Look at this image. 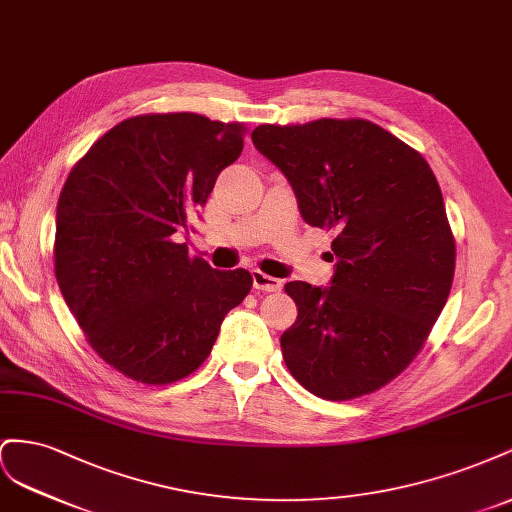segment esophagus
Returning a JSON list of instances; mask_svg holds the SVG:
<instances>
[{
	"instance_id": "34e87169",
	"label": "esophagus",
	"mask_w": 512,
	"mask_h": 512,
	"mask_svg": "<svg viewBox=\"0 0 512 512\" xmlns=\"http://www.w3.org/2000/svg\"><path fill=\"white\" fill-rule=\"evenodd\" d=\"M253 287L261 291H281L283 283L279 279H274L270 274H264L261 270H253Z\"/></svg>"
}]
</instances>
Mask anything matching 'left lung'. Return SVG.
Instances as JSON below:
<instances>
[{
  "label": "left lung",
  "mask_w": 512,
  "mask_h": 512,
  "mask_svg": "<svg viewBox=\"0 0 512 512\" xmlns=\"http://www.w3.org/2000/svg\"><path fill=\"white\" fill-rule=\"evenodd\" d=\"M251 137L304 221L337 231L330 285H285L298 304L281 334L287 369L330 401L382 388L420 352L450 294L455 238L440 184L416 150L367 120L264 124Z\"/></svg>",
  "instance_id": "1"
}]
</instances>
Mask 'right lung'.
<instances>
[{"mask_svg": "<svg viewBox=\"0 0 512 512\" xmlns=\"http://www.w3.org/2000/svg\"><path fill=\"white\" fill-rule=\"evenodd\" d=\"M244 148L240 124L137 115L72 167L57 201L55 276L94 352L126 377L171 384L208 358L246 270L188 257L175 233Z\"/></svg>", "mask_w": 512, "mask_h": 512, "instance_id": "add662e5", "label": "right lung"}]
</instances>
